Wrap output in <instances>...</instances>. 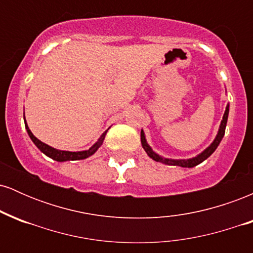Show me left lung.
<instances>
[{
    "label": "left lung",
    "instance_id": "8db88e82",
    "mask_svg": "<svg viewBox=\"0 0 253 253\" xmlns=\"http://www.w3.org/2000/svg\"><path fill=\"white\" fill-rule=\"evenodd\" d=\"M228 112H229V104L226 106V110H225V113H223L221 124H220L219 130H217V134L215 136V139L213 140V143H211L210 146L207 147V149L203 150L202 152L200 153V155L193 157V158H189V159H171V158H164V157L159 156L158 153H156L155 151L151 149L150 145L147 144L146 138H145L144 130L141 129L140 139H141V145H143V149L145 150V152L147 153V156H149L150 158H152L153 161H156V162H159V163H163V164H167V165H176V167H182V168H194V167H196V165L202 163L203 161H206V159H207L208 157H210L211 153H213L214 151L216 150V147L219 146L220 141L222 140L223 135H225L226 125H227V119H228Z\"/></svg>",
    "mask_w": 253,
    "mask_h": 253
}]
</instances>
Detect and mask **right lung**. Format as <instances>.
<instances>
[{
	"instance_id": "1",
	"label": "right lung",
	"mask_w": 253,
	"mask_h": 253,
	"mask_svg": "<svg viewBox=\"0 0 253 253\" xmlns=\"http://www.w3.org/2000/svg\"><path fill=\"white\" fill-rule=\"evenodd\" d=\"M24 119H25V114H24ZM25 126H26V129H27V133L28 135H30V138L32 139V141H33L34 145L39 149L43 155H46L47 157H50V158L53 159V161H57V162H68V161H81V159H85L88 158V157L94 155L96 151L100 149L101 145L103 144V140H104V136L107 134V130L106 132L102 133V135L98 138V140L92 145L91 147H90L89 150H85V151H77V152H71V151H62V150H57L54 149V147H51L50 145L42 143V141H40L39 139L37 138V136L33 135V133L31 132L30 127H28L27 123H26V119H25Z\"/></svg>"
}]
</instances>
